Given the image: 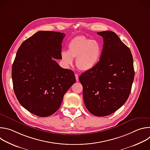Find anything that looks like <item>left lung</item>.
<instances>
[{"mask_svg":"<svg viewBox=\"0 0 150 150\" xmlns=\"http://www.w3.org/2000/svg\"><path fill=\"white\" fill-rule=\"evenodd\" d=\"M63 33L40 31L19 47L12 67L15 94L31 113L47 117L60 108L63 96L76 82L72 71L53 60L61 59Z\"/></svg>","mask_w":150,"mask_h":150,"instance_id":"left-lung-1","label":"left lung"}]
</instances>
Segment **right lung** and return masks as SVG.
Segmentation results:
<instances>
[{
	"label": "right lung",
	"instance_id": "obj_1",
	"mask_svg": "<svg viewBox=\"0 0 150 150\" xmlns=\"http://www.w3.org/2000/svg\"><path fill=\"white\" fill-rule=\"evenodd\" d=\"M97 34L103 38L99 62L83 72L79 80L87 110L95 116H105L116 112L127 100L135 71L129 48L115 33L107 31Z\"/></svg>",
	"mask_w": 150,
	"mask_h": 150
}]
</instances>
